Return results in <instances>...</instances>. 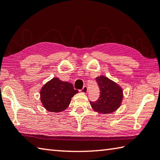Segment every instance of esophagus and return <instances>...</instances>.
Listing matches in <instances>:
<instances>
[{"label":"esophagus","instance_id":"34e87169","mask_svg":"<svg viewBox=\"0 0 160 160\" xmlns=\"http://www.w3.org/2000/svg\"><path fill=\"white\" fill-rule=\"evenodd\" d=\"M81 92H82V93H87L88 92V88H87V86H84V87L82 88V90H80Z\"/></svg>","mask_w":160,"mask_h":160}]
</instances>
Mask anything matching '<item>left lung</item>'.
Instances as JSON below:
<instances>
[{
	"label": "left lung",
	"mask_w": 160,
	"mask_h": 160,
	"mask_svg": "<svg viewBox=\"0 0 160 160\" xmlns=\"http://www.w3.org/2000/svg\"><path fill=\"white\" fill-rule=\"evenodd\" d=\"M100 90V98L95 102H90L95 112L100 114H110L120 107L123 98L122 88L115 82L104 75L96 78Z\"/></svg>",
	"instance_id": "1"
}]
</instances>
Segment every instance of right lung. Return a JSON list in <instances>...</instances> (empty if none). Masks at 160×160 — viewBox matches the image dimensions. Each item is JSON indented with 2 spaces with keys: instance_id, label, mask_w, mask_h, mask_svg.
I'll list each match as a JSON object with an SVG mask.
<instances>
[{
  "instance_id": "1",
  "label": "right lung",
  "mask_w": 160,
  "mask_h": 160,
  "mask_svg": "<svg viewBox=\"0 0 160 160\" xmlns=\"http://www.w3.org/2000/svg\"><path fill=\"white\" fill-rule=\"evenodd\" d=\"M78 92L71 83L53 78L40 90V101L49 112H60L68 108L71 98Z\"/></svg>"
}]
</instances>
